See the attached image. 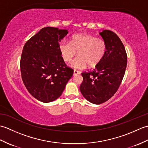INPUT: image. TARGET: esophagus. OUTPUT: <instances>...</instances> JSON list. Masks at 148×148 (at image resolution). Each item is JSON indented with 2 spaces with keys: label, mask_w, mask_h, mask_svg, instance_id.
<instances>
[{
  "label": "esophagus",
  "mask_w": 148,
  "mask_h": 148,
  "mask_svg": "<svg viewBox=\"0 0 148 148\" xmlns=\"http://www.w3.org/2000/svg\"><path fill=\"white\" fill-rule=\"evenodd\" d=\"M79 74H80V72H79V71H76V70H74V73H73L74 76H77V75Z\"/></svg>",
  "instance_id": "obj_1"
}]
</instances>
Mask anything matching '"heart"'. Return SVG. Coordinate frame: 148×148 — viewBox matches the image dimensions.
Returning <instances> with one entry per match:
<instances>
[{"mask_svg": "<svg viewBox=\"0 0 148 148\" xmlns=\"http://www.w3.org/2000/svg\"><path fill=\"white\" fill-rule=\"evenodd\" d=\"M59 50L63 60L70 62L76 55L78 56L70 64V67L76 69H84L88 65L93 67L98 65L105 55L106 45L102 39L86 34H75L71 42L62 40Z\"/></svg>", "mask_w": 148, "mask_h": 148, "instance_id": "1", "label": "heart"}]
</instances>
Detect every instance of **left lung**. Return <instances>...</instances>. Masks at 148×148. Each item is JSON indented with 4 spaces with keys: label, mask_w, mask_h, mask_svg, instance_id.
<instances>
[{
    "label": "left lung",
    "mask_w": 148,
    "mask_h": 148,
    "mask_svg": "<svg viewBox=\"0 0 148 148\" xmlns=\"http://www.w3.org/2000/svg\"><path fill=\"white\" fill-rule=\"evenodd\" d=\"M106 45L103 58L92 72H83L80 91L88 101L100 104L114 95L125 75L127 56L119 37L112 31L99 33Z\"/></svg>",
    "instance_id": "left-lung-1"
}]
</instances>
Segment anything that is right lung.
Listing matches in <instances>:
<instances>
[{
  "mask_svg": "<svg viewBox=\"0 0 148 148\" xmlns=\"http://www.w3.org/2000/svg\"><path fill=\"white\" fill-rule=\"evenodd\" d=\"M67 30L47 27L25 45L21 56L23 82L31 95L48 103L61 96L74 71L67 67L59 50V42Z\"/></svg>",
  "mask_w": 148,
  "mask_h": 148,
  "instance_id": "right-lung-1",
  "label": "right lung"
}]
</instances>
